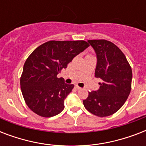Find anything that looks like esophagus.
Listing matches in <instances>:
<instances>
[{"instance_id":"esophagus-1","label":"esophagus","mask_w":146,"mask_h":146,"mask_svg":"<svg viewBox=\"0 0 146 146\" xmlns=\"http://www.w3.org/2000/svg\"><path fill=\"white\" fill-rule=\"evenodd\" d=\"M75 87H76V89H82L81 87H80L79 86H77V85H76V86H75Z\"/></svg>"}]
</instances>
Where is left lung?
<instances>
[{
    "label": "left lung",
    "instance_id": "1",
    "mask_svg": "<svg viewBox=\"0 0 146 146\" xmlns=\"http://www.w3.org/2000/svg\"><path fill=\"white\" fill-rule=\"evenodd\" d=\"M97 55L95 76L102 80L97 91L89 92L83 104L94 115L103 117L116 113L131 91V66L117 45L104 39L89 40Z\"/></svg>",
    "mask_w": 146,
    "mask_h": 146
}]
</instances>
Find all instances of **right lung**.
I'll return each instance as SVG.
<instances>
[{
  "instance_id": "obj_1",
  "label": "right lung",
  "mask_w": 146,
  "mask_h": 146,
  "mask_svg": "<svg viewBox=\"0 0 146 146\" xmlns=\"http://www.w3.org/2000/svg\"><path fill=\"white\" fill-rule=\"evenodd\" d=\"M86 41H49L33 50L26 59L20 77L26 104L38 115L50 117L64 108V100L74 87L57 74L88 48Z\"/></svg>"
}]
</instances>
